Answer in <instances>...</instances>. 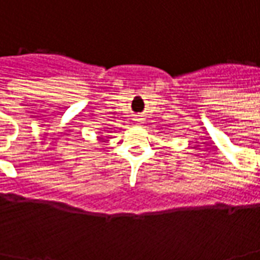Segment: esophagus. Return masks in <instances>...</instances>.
<instances>
[{
	"mask_svg": "<svg viewBox=\"0 0 260 260\" xmlns=\"http://www.w3.org/2000/svg\"><path fill=\"white\" fill-rule=\"evenodd\" d=\"M136 121V122H139V124H141V122H143V115H135V118H134Z\"/></svg>",
	"mask_w": 260,
	"mask_h": 260,
	"instance_id": "1",
	"label": "esophagus"
}]
</instances>
